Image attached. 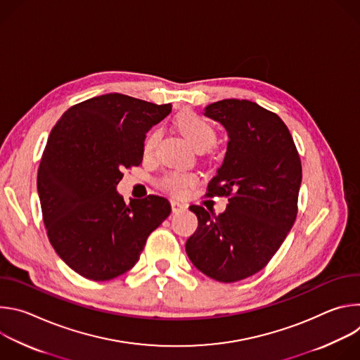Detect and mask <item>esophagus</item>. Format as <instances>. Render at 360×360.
I'll return each instance as SVG.
<instances>
[{"label": "esophagus", "mask_w": 360, "mask_h": 360, "mask_svg": "<svg viewBox=\"0 0 360 360\" xmlns=\"http://www.w3.org/2000/svg\"><path fill=\"white\" fill-rule=\"evenodd\" d=\"M171 207H172V212H174V214L182 212V211H185V210L188 208L186 205H184V203H179V202H176V200H172V202H171Z\"/></svg>", "instance_id": "obj_1"}]
</instances>
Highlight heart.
Returning <instances> with one entry per match:
<instances>
[{
	"label": "heart",
	"instance_id": "obj_1",
	"mask_svg": "<svg viewBox=\"0 0 360 360\" xmlns=\"http://www.w3.org/2000/svg\"><path fill=\"white\" fill-rule=\"evenodd\" d=\"M176 127L196 150L199 149L207 150L217 142V131L214 125L208 120H205L203 117L192 111H186L181 114L176 118ZM158 138H160L158 129H152L145 136L143 146H142L145 155H149V153H152V150L155 149ZM196 181L198 178L193 174H169L164 178L162 186L172 195L181 196L184 195L185 189L188 186L195 185Z\"/></svg>",
	"mask_w": 360,
	"mask_h": 360
}]
</instances>
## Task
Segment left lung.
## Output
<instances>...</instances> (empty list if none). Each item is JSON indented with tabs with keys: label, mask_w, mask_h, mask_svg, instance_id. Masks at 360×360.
Returning a JSON list of instances; mask_svg holds the SVG:
<instances>
[{
	"label": "left lung",
	"mask_w": 360,
	"mask_h": 360,
	"mask_svg": "<svg viewBox=\"0 0 360 360\" xmlns=\"http://www.w3.org/2000/svg\"><path fill=\"white\" fill-rule=\"evenodd\" d=\"M203 111L228 132L208 195L229 203L218 217L192 205L198 228L185 250L198 271L232 283L264 269L293 226L302 165L288 127L256 102L222 99Z\"/></svg>",
	"instance_id": "8db88e82"
}]
</instances>
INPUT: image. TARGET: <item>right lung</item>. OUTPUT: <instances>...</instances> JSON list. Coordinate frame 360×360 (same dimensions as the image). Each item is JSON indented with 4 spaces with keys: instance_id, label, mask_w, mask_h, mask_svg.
<instances>
[{
    "instance_id": "1",
    "label": "right lung",
    "mask_w": 360,
    "mask_h": 360,
    "mask_svg": "<svg viewBox=\"0 0 360 360\" xmlns=\"http://www.w3.org/2000/svg\"><path fill=\"white\" fill-rule=\"evenodd\" d=\"M172 110L122 94L89 98L63 114L49 134L37 188L51 245L77 274L110 281L139 259L171 203L149 195L127 205L117 185L138 167L146 132Z\"/></svg>"
}]
</instances>
